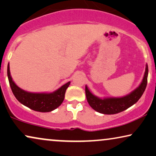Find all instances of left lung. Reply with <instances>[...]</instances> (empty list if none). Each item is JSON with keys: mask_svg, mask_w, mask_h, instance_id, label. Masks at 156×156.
<instances>
[{"mask_svg": "<svg viewBox=\"0 0 156 156\" xmlns=\"http://www.w3.org/2000/svg\"><path fill=\"white\" fill-rule=\"evenodd\" d=\"M148 68L146 65V72L141 84L136 90L123 98H114L101 99L95 97L86 86V95L88 104L93 110L98 113L107 115L116 114L122 112L135 104L144 93L148 83Z\"/></svg>", "mask_w": 156, "mask_h": 156, "instance_id": "obj_1", "label": "left lung"}]
</instances>
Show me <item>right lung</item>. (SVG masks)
<instances>
[{"mask_svg": "<svg viewBox=\"0 0 156 156\" xmlns=\"http://www.w3.org/2000/svg\"><path fill=\"white\" fill-rule=\"evenodd\" d=\"M7 73L10 88L16 99L23 105L38 112L52 111L61 105L65 98L66 89L70 83H67L51 93H32L22 90L15 84L10 76L9 64L8 65Z\"/></svg>", "mask_w": 156, "mask_h": 156, "instance_id": "right-lung-1", "label": "right lung"}]
</instances>
